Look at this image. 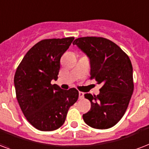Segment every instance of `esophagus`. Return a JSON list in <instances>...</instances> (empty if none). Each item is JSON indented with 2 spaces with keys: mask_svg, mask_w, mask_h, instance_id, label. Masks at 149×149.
<instances>
[{
  "mask_svg": "<svg viewBox=\"0 0 149 149\" xmlns=\"http://www.w3.org/2000/svg\"><path fill=\"white\" fill-rule=\"evenodd\" d=\"M84 93L81 92V91H79V99H83V98H84Z\"/></svg>",
  "mask_w": 149,
  "mask_h": 149,
  "instance_id": "esophagus-1",
  "label": "esophagus"
}]
</instances>
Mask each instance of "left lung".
<instances>
[{"label":"left lung","instance_id":"obj_1","mask_svg":"<svg viewBox=\"0 0 149 149\" xmlns=\"http://www.w3.org/2000/svg\"><path fill=\"white\" fill-rule=\"evenodd\" d=\"M72 44L89 57L90 79L102 84L99 95H84L91 106L83 119L95 129L112 127L123 116L134 91L130 58L117 44L104 37H79Z\"/></svg>","mask_w":149,"mask_h":149}]
</instances>
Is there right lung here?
Wrapping results in <instances>:
<instances>
[{
	"instance_id": "right-lung-1",
	"label": "right lung",
	"mask_w": 149,
	"mask_h": 149,
	"mask_svg": "<svg viewBox=\"0 0 149 149\" xmlns=\"http://www.w3.org/2000/svg\"><path fill=\"white\" fill-rule=\"evenodd\" d=\"M74 37L40 40L28 51L14 77L17 101L30 124L41 131L58 129L79 97L76 88L62 90L58 79L60 59Z\"/></svg>"
}]
</instances>
